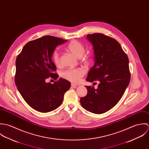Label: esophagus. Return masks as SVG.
<instances>
[{"instance_id":"esophagus-1","label":"esophagus","mask_w":149,"mask_h":149,"mask_svg":"<svg viewBox=\"0 0 149 149\" xmlns=\"http://www.w3.org/2000/svg\"><path fill=\"white\" fill-rule=\"evenodd\" d=\"M76 86H77V85L76 84H71V87L72 88H76Z\"/></svg>"}]
</instances>
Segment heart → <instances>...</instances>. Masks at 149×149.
I'll use <instances>...</instances> for the list:
<instances>
[{
    "instance_id": "b5f03b06",
    "label": "heart",
    "mask_w": 149,
    "mask_h": 149,
    "mask_svg": "<svg viewBox=\"0 0 149 149\" xmlns=\"http://www.w3.org/2000/svg\"><path fill=\"white\" fill-rule=\"evenodd\" d=\"M66 49L77 57H81L85 52L84 45L76 40H73L70 42L68 45ZM82 60L84 62H87L89 60L88 56H84ZM53 61L56 65L59 66L60 65V54L57 51H55L53 54ZM84 70L81 68L68 69L62 72L61 76L70 82L77 83L79 81L81 77L84 75Z\"/></svg>"
}]
</instances>
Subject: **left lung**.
Returning a JSON list of instances; mask_svg holds the SVG:
<instances>
[{"label": "left lung", "mask_w": 149, "mask_h": 149, "mask_svg": "<svg viewBox=\"0 0 149 149\" xmlns=\"http://www.w3.org/2000/svg\"><path fill=\"white\" fill-rule=\"evenodd\" d=\"M86 39L93 45L95 64L86 81L99 83L97 89L85 86L87 95L80 102L88 111L101 114L112 108L123 96L130 81L129 61L115 39L100 33L88 34Z\"/></svg>", "instance_id": "1"}]
</instances>
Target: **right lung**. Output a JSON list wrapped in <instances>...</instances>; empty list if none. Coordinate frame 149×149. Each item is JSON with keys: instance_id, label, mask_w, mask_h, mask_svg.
Instances as JSON below:
<instances>
[{"instance_id": "add662e5", "label": "right lung", "mask_w": 149, "mask_h": 149, "mask_svg": "<svg viewBox=\"0 0 149 149\" xmlns=\"http://www.w3.org/2000/svg\"><path fill=\"white\" fill-rule=\"evenodd\" d=\"M66 41L43 36L26 43L17 58L15 84L25 102L37 111L45 113L57 108L70 87V83L63 78L53 84L46 82L49 77L55 80L58 77L53 73L56 66L52 57L56 47Z\"/></svg>"}]
</instances>
